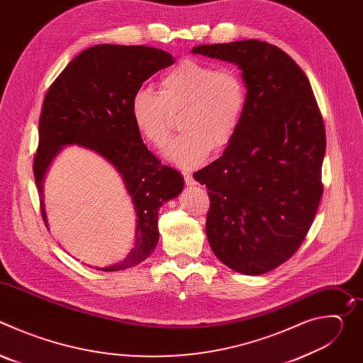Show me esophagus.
I'll return each mask as SVG.
<instances>
[{
  "mask_svg": "<svg viewBox=\"0 0 363 363\" xmlns=\"http://www.w3.org/2000/svg\"><path fill=\"white\" fill-rule=\"evenodd\" d=\"M184 178H185V182L188 186H194L196 185V181L194 179V177L189 174V172H184Z\"/></svg>",
  "mask_w": 363,
  "mask_h": 363,
  "instance_id": "34e87169",
  "label": "esophagus"
}]
</instances>
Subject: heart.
<instances>
[{
  "mask_svg": "<svg viewBox=\"0 0 363 363\" xmlns=\"http://www.w3.org/2000/svg\"><path fill=\"white\" fill-rule=\"evenodd\" d=\"M247 106V86L234 67H220L192 59L179 62L160 82V93L138 89L129 105L140 138L164 147L171 136L172 115L184 130L165 150V158L185 169L201 165L235 136Z\"/></svg>",
  "mask_w": 363,
  "mask_h": 363,
  "instance_id": "obj_1",
  "label": "heart"
}]
</instances>
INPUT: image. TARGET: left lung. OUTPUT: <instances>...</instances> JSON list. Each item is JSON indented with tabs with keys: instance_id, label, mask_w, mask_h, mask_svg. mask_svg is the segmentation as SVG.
I'll return each mask as SVG.
<instances>
[{
	"instance_id": "1",
	"label": "left lung",
	"mask_w": 363,
	"mask_h": 363,
	"mask_svg": "<svg viewBox=\"0 0 363 363\" xmlns=\"http://www.w3.org/2000/svg\"><path fill=\"white\" fill-rule=\"evenodd\" d=\"M192 53L242 72V122L223 157L194 178L208 188L205 231L218 260L260 276L287 262L313 223L323 194V119L308 79L279 47L242 40Z\"/></svg>"
}]
</instances>
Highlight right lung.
<instances>
[{
    "mask_svg": "<svg viewBox=\"0 0 363 363\" xmlns=\"http://www.w3.org/2000/svg\"><path fill=\"white\" fill-rule=\"evenodd\" d=\"M171 65L174 57L155 47L93 45L67 65L44 97L33 171L45 225L44 177L69 145L87 147L112 164L133 201V248L123 262L97 270L119 272L147 258L160 240L158 210L184 188L181 174L147 150L129 112L130 99L142 83Z\"/></svg>",
    "mask_w": 363,
    "mask_h": 363,
    "instance_id": "add662e5",
    "label": "right lung"
}]
</instances>
